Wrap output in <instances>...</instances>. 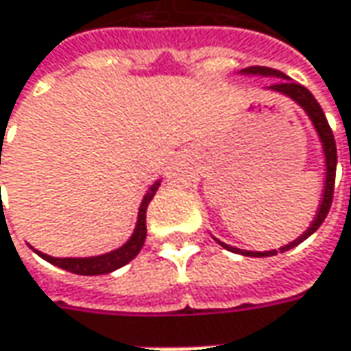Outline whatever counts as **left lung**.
<instances>
[{"label":"left lung","instance_id":"obj_1","mask_svg":"<svg viewBox=\"0 0 351 351\" xmlns=\"http://www.w3.org/2000/svg\"><path fill=\"white\" fill-rule=\"evenodd\" d=\"M242 75H262V77H276L277 82H274L271 86H267V91H274V93H279V95H285L289 97L291 101H295L301 109H303L306 117L311 119L313 127L317 130L318 141L322 144V152H324V166H326V178H324V191H322V199H320V205H318L317 215L313 219L311 226L304 230L303 234L299 238H295L293 242L281 246L279 250H269V252H250V250H240L234 248V246H228L221 242L219 238H215L223 248L230 250L234 254H242V256H254V258H267V256H276L277 252H287V250L295 248L297 244H301L303 240H306L313 232H317L318 226L324 223L328 210H330L332 205V195H334V180H336V162H338V156H336V142H334V134H332V128L328 127V121L322 113L318 101L313 97V93L308 89L301 86V84H295L291 80L289 75H285L279 70H274V68H265V66H250V68H244L240 70Z\"/></svg>","mask_w":351,"mask_h":351}]
</instances>
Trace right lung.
Returning <instances> with one entry per match:
<instances>
[{
  "instance_id": "add662e5",
  "label": "right lung",
  "mask_w": 351,
  "mask_h": 351,
  "mask_svg": "<svg viewBox=\"0 0 351 351\" xmlns=\"http://www.w3.org/2000/svg\"><path fill=\"white\" fill-rule=\"evenodd\" d=\"M0 164H1V150H0ZM160 187V180L150 185V189L146 191V195L142 199L141 209H138V219H136V226L132 230V234L128 238L127 242L121 246V248L111 250L107 254L101 256H91V258H52L48 254H43L38 250H34L43 260L58 265L66 271H72L77 276H105V274H111L119 267L127 265L130 260H134L138 256V252L144 246V240H146V209H148V203L152 201V197L156 195Z\"/></svg>"
}]
</instances>
